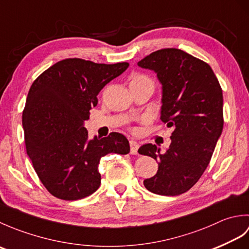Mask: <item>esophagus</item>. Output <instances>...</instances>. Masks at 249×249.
<instances>
[{
	"mask_svg": "<svg viewBox=\"0 0 249 249\" xmlns=\"http://www.w3.org/2000/svg\"><path fill=\"white\" fill-rule=\"evenodd\" d=\"M129 144H130V154H133V155H137V154H138L139 143H137L136 141L131 140V141L129 142Z\"/></svg>",
	"mask_w": 249,
	"mask_h": 249,
	"instance_id": "34e87169",
	"label": "esophagus"
}]
</instances>
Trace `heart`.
Returning <instances> with one entry per match:
<instances>
[{"label": "heart", "instance_id": "b5f03b06", "mask_svg": "<svg viewBox=\"0 0 249 249\" xmlns=\"http://www.w3.org/2000/svg\"><path fill=\"white\" fill-rule=\"evenodd\" d=\"M151 81L149 78L147 77H145V76H137V77H135L134 79H133V81Z\"/></svg>", "mask_w": 249, "mask_h": 249}]
</instances>
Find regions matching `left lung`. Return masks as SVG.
I'll return each mask as SVG.
<instances>
[{"label": "left lung", "mask_w": 249, "mask_h": 249, "mask_svg": "<svg viewBox=\"0 0 249 249\" xmlns=\"http://www.w3.org/2000/svg\"><path fill=\"white\" fill-rule=\"evenodd\" d=\"M138 66L157 75L162 89L160 120L173 128L165 153L152 143L138 150L158 162L157 173L143 184L156 195H181L203 174L223 131V91L211 66L183 50H157Z\"/></svg>", "instance_id": "8db88e82"}]
</instances>
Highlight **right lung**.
Listing matches in <instances>:
<instances>
[{
  "label": "right lung",
  "instance_id": "add662e5",
  "mask_svg": "<svg viewBox=\"0 0 249 249\" xmlns=\"http://www.w3.org/2000/svg\"><path fill=\"white\" fill-rule=\"evenodd\" d=\"M128 63L97 64L82 59L55 63L31 86L22 113L26 153L41 183L54 197L78 200L100 185V158L128 154L129 142L119 133L89 139L84 122L106 84Z\"/></svg>",
  "mask_w": 249,
  "mask_h": 249
}]
</instances>
